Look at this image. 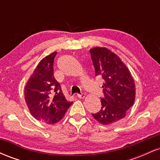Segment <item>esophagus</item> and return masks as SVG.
I'll return each mask as SVG.
<instances>
[{"instance_id": "1", "label": "esophagus", "mask_w": 160, "mask_h": 160, "mask_svg": "<svg viewBox=\"0 0 160 160\" xmlns=\"http://www.w3.org/2000/svg\"><path fill=\"white\" fill-rule=\"evenodd\" d=\"M85 94H78L77 96H78L79 98H85Z\"/></svg>"}]
</instances>
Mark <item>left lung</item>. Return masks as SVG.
I'll return each instance as SVG.
<instances>
[{
	"instance_id": "left-lung-1",
	"label": "left lung",
	"mask_w": 160,
	"mask_h": 160,
	"mask_svg": "<svg viewBox=\"0 0 160 160\" xmlns=\"http://www.w3.org/2000/svg\"><path fill=\"white\" fill-rule=\"evenodd\" d=\"M95 76L104 80L102 109L92 113L99 123L109 125L124 118L135 99V80L121 58L106 47L90 50Z\"/></svg>"
}]
</instances>
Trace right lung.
<instances>
[{"label":"right lung","mask_w":160,"mask_h":160,"mask_svg":"<svg viewBox=\"0 0 160 160\" xmlns=\"http://www.w3.org/2000/svg\"><path fill=\"white\" fill-rule=\"evenodd\" d=\"M57 52L43 58L28 80L25 99L36 120L53 125L60 121L73 102H68L59 82L53 76V62Z\"/></svg>","instance_id":"1"}]
</instances>
